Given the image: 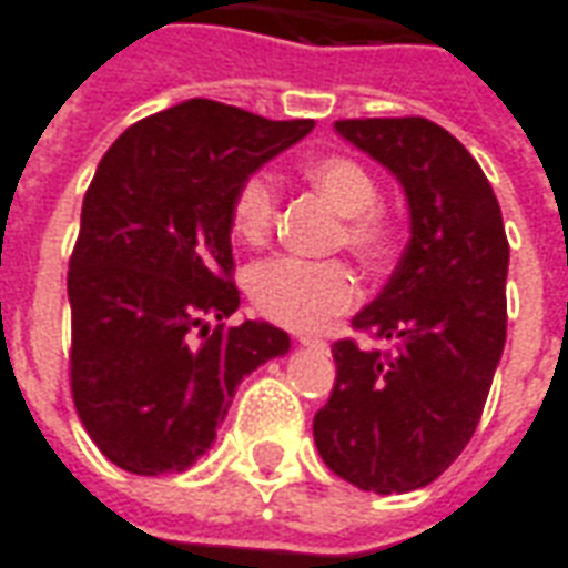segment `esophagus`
Segmentation results:
<instances>
[{
  "mask_svg": "<svg viewBox=\"0 0 568 568\" xmlns=\"http://www.w3.org/2000/svg\"><path fill=\"white\" fill-rule=\"evenodd\" d=\"M297 341H301L304 346H310V349H320V353L328 349V341H322V337H316V334H297Z\"/></svg>",
  "mask_w": 568,
  "mask_h": 568,
  "instance_id": "34e87169",
  "label": "esophagus"
}]
</instances>
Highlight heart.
<instances>
[{
  "label": "heart",
  "instance_id": "b5f03b06",
  "mask_svg": "<svg viewBox=\"0 0 568 568\" xmlns=\"http://www.w3.org/2000/svg\"><path fill=\"white\" fill-rule=\"evenodd\" d=\"M304 179L313 191L341 212L334 246H346L365 267H377L393 255L395 222L381 206V185L368 166L349 154H322L304 163ZM280 219V182L258 170L236 187L231 203L234 234L261 246L267 243ZM248 301L264 320L285 328H320L332 316L353 310L358 301V280L346 261L267 258L248 271Z\"/></svg>",
  "mask_w": 568,
  "mask_h": 568
}]
</instances>
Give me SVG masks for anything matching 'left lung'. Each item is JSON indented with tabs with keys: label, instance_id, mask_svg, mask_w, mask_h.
I'll return each mask as SVG.
<instances>
[{
	"label": "left lung",
	"instance_id": "1",
	"mask_svg": "<svg viewBox=\"0 0 568 568\" xmlns=\"http://www.w3.org/2000/svg\"><path fill=\"white\" fill-rule=\"evenodd\" d=\"M337 133L389 166L410 206V243L353 320L395 349L332 346V398L313 438L334 475L371 493L432 484L475 435L505 349L508 236L499 200L463 142L419 115L344 118Z\"/></svg>",
	"mask_w": 568,
	"mask_h": 568
}]
</instances>
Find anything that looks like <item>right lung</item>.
Here are the masks:
<instances>
[{
	"label": "right lung",
	"mask_w": 568,
	"mask_h": 568,
	"mask_svg": "<svg viewBox=\"0 0 568 568\" xmlns=\"http://www.w3.org/2000/svg\"><path fill=\"white\" fill-rule=\"evenodd\" d=\"M310 130V118L187 100L136 121L103 154L69 258V386L118 468H191L240 381L288 353V334L267 322L222 325L240 307L231 203L243 179Z\"/></svg>",
	"instance_id": "1"
}]
</instances>
